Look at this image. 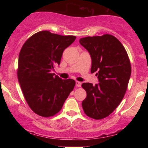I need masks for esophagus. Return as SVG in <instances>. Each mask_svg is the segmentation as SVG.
<instances>
[{
	"instance_id": "esophagus-1",
	"label": "esophagus",
	"mask_w": 148,
	"mask_h": 148,
	"mask_svg": "<svg viewBox=\"0 0 148 148\" xmlns=\"http://www.w3.org/2000/svg\"><path fill=\"white\" fill-rule=\"evenodd\" d=\"M76 87H78V88L81 87V83L79 82V81H76Z\"/></svg>"
}]
</instances>
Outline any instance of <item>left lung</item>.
<instances>
[{"mask_svg": "<svg viewBox=\"0 0 148 148\" xmlns=\"http://www.w3.org/2000/svg\"><path fill=\"white\" fill-rule=\"evenodd\" d=\"M92 59L91 73L96 72L99 84L84 83L87 93L82 101L85 114L101 120L111 114L123 100L130 81L132 67L125 47L109 34L80 39Z\"/></svg>", "mask_w": 148, "mask_h": 148, "instance_id": "1", "label": "left lung"}]
</instances>
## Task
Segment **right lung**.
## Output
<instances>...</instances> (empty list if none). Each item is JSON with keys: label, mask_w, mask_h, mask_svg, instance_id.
Segmentation results:
<instances>
[{"label": "right lung", "mask_w": 148, "mask_h": 148, "mask_svg": "<svg viewBox=\"0 0 148 148\" xmlns=\"http://www.w3.org/2000/svg\"><path fill=\"white\" fill-rule=\"evenodd\" d=\"M76 37L62 36L43 30L29 37L20 51L17 77L25 101L31 110L49 118L57 114L75 86L73 79H61L51 74L60 64L63 51Z\"/></svg>", "instance_id": "add662e5"}]
</instances>
